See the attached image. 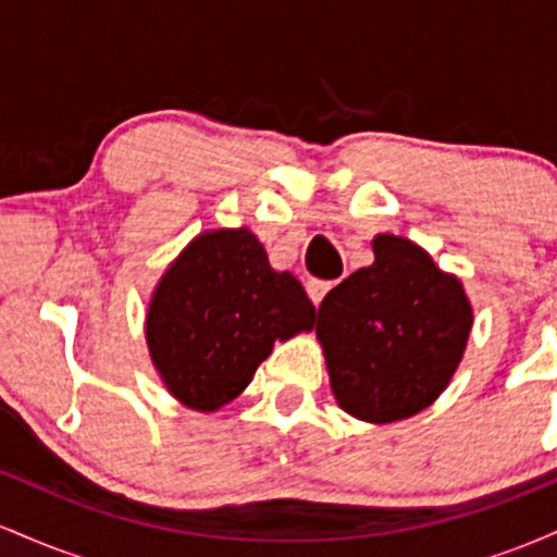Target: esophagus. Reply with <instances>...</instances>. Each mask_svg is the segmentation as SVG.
<instances>
[{
  "label": "esophagus",
  "mask_w": 557,
  "mask_h": 557,
  "mask_svg": "<svg viewBox=\"0 0 557 557\" xmlns=\"http://www.w3.org/2000/svg\"><path fill=\"white\" fill-rule=\"evenodd\" d=\"M332 287H335V283H324V280H311V283L306 285V293H309L311 304L319 306V304H322V298L332 290Z\"/></svg>",
  "instance_id": "esophagus-1"
}]
</instances>
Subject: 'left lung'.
Here are the masks:
<instances>
[{"label":"left lung","mask_w":557,"mask_h":557,"mask_svg":"<svg viewBox=\"0 0 557 557\" xmlns=\"http://www.w3.org/2000/svg\"><path fill=\"white\" fill-rule=\"evenodd\" d=\"M372 251V264L319 304L317 341L337 406L359 421L393 424L450 385L474 309L461 280L413 240L380 233Z\"/></svg>","instance_id":"1"}]
</instances>
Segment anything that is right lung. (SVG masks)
Instances as JSON below:
<instances>
[{"mask_svg":"<svg viewBox=\"0 0 557 557\" xmlns=\"http://www.w3.org/2000/svg\"><path fill=\"white\" fill-rule=\"evenodd\" d=\"M314 327L290 272L272 270L248 227L198 233L164 270L146 309V345L168 393L214 413L233 403L274 343Z\"/></svg>","mask_w":557,"mask_h":557,"instance_id":"add662e5","label":"right lung"}]
</instances>
